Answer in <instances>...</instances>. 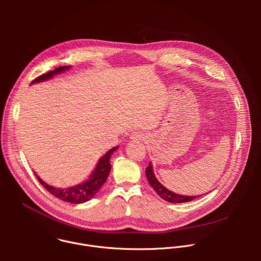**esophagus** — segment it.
<instances>
[{
  "instance_id": "1",
  "label": "esophagus",
  "mask_w": 261,
  "mask_h": 261,
  "mask_svg": "<svg viewBox=\"0 0 261 261\" xmlns=\"http://www.w3.org/2000/svg\"><path fill=\"white\" fill-rule=\"evenodd\" d=\"M144 138H146V136L143 133H139V132L133 133L131 135V139H135V140H144Z\"/></svg>"
}]
</instances>
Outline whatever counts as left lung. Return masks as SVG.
<instances>
[{
    "label": "left lung",
    "instance_id": "1",
    "mask_svg": "<svg viewBox=\"0 0 261 261\" xmlns=\"http://www.w3.org/2000/svg\"><path fill=\"white\" fill-rule=\"evenodd\" d=\"M145 175L146 178L148 180V184H150L152 187L154 188V190L156 191V193L164 200L171 202V203H182V202H189L201 195L198 196H186V195H180L177 193H174L170 190H168L167 188H165L164 186L157 179V177L155 176L154 170H153V165L150 162L148 166L145 169Z\"/></svg>",
    "mask_w": 261,
    "mask_h": 261
}]
</instances>
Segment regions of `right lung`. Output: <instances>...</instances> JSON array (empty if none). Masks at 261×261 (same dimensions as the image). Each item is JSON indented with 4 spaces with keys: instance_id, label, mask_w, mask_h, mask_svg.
<instances>
[{
    "instance_id": "right-lung-1",
    "label": "right lung",
    "mask_w": 261,
    "mask_h": 261,
    "mask_svg": "<svg viewBox=\"0 0 261 261\" xmlns=\"http://www.w3.org/2000/svg\"><path fill=\"white\" fill-rule=\"evenodd\" d=\"M70 66H62L59 67L53 71H49L45 74H42L39 77H37L36 80H34L32 82V84H38V83H42L45 81H48L50 79H53L57 74L63 73L66 70H69ZM119 146H115L109 150L104 156H102L95 169L93 170L92 174L89 176V178L76 186H72V187H68V188H57L54 187V186H50L48 184H46L43 179H41L39 177V175H37V173L35 172L37 178H38L39 182L43 186V187L54 196H56L57 198L63 200V201H67L73 204H79V203H84L86 201H89L90 199H92L97 192L100 190V188L103 186V184L106 181L111 166H110V157L111 155L114 154V152H116V150Z\"/></svg>"
}]
</instances>
